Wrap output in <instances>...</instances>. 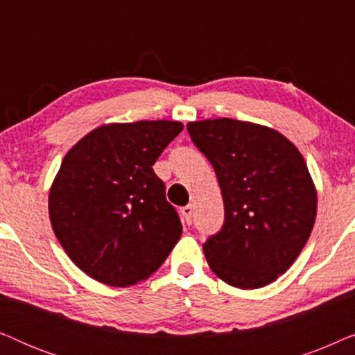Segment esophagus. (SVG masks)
<instances>
[{
	"instance_id": "obj_1",
	"label": "esophagus",
	"mask_w": 355,
	"mask_h": 355,
	"mask_svg": "<svg viewBox=\"0 0 355 355\" xmlns=\"http://www.w3.org/2000/svg\"><path fill=\"white\" fill-rule=\"evenodd\" d=\"M181 216H182V220H184V223H186L187 226L192 225V207L191 205L182 207L181 208Z\"/></svg>"
}]
</instances>
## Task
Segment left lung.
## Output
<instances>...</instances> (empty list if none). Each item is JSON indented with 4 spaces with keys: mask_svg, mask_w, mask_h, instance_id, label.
<instances>
[{
    "mask_svg": "<svg viewBox=\"0 0 355 355\" xmlns=\"http://www.w3.org/2000/svg\"><path fill=\"white\" fill-rule=\"evenodd\" d=\"M215 169L225 223L203 244L213 273L241 289L273 283L304 249L317 192L299 150L265 125L230 118L187 124Z\"/></svg>",
    "mask_w": 355,
    "mask_h": 355,
    "instance_id": "left-lung-1",
    "label": "left lung"
}]
</instances>
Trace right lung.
<instances>
[{
  "mask_svg": "<svg viewBox=\"0 0 355 355\" xmlns=\"http://www.w3.org/2000/svg\"><path fill=\"white\" fill-rule=\"evenodd\" d=\"M182 129L178 121L101 125L62 159L48 200L51 226L90 278L137 284L178 244L181 220L153 164Z\"/></svg>",
  "mask_w": 355,
  "mask_h": 355,
  "instance_id": "right-lung-1",
  "label": "right lung"
}]
</instances>
